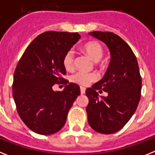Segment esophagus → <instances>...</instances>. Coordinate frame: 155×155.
<instances>
[{
	"label": "esophagus",
	"mask_w": 155,
	"mask_h": 155,
	"mask_svg": "<svg viewBox=\"0 0 155 155\" xmlns=\"http://www.w3.org/2000/svg\"><path fill=\"white\" fill-rule=\"evenodd\" d=\"M85 88L84 87H81V94H85Z\"/></svg>",
	"instance_id": "esophagus-1"
}]
</instances>
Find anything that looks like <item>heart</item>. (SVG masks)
I'll return each mask as SVG.
<instances>
[{
    "label": "heart",
    "mask_w": 155,
    "mask_h": 155,
    "mask_svg": "<svg viewBox=\"0 0 155 155\" xmlns=\"http://www.w3.org/2000/svg\"><path fill=\"white\" fill-rule=\"evenodd\" d=\"M82 51L85 52L86 54L91 58L94 62H98L101 59L104 54V49L101 43H99L97 41H91L88 42L85 44H84L82 47ZM62 64L65 69L67 70H72L74 68V53L72 51H69L66 52V54L64 55L63 59H62ZM97 77L95 74H88V73L79 72L75 73L70 78V80L73 82L77 83L78 85L86 86L89 85L90 83L97 80Z\"/></svg>",
    "instance_id": "b5f03b06"
}]
</instances>
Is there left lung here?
<instances>
[{
  "instance_id": "1",
  "label": "left lung",
  "mask_w": 155,
  "mask_h": 155,
  "mask_svg": "<svg viewBox=\"0 0 155 155\" xmlns=\"http://www.w3.org/2000/svg\"><path fill=\"white\" fill-rule=\"evenodd\" d=\"M103 42L110 51L111 62L101 80L85 91L88 122L94 131L112 134L120 131L135 113L141 97L142 78L139 64L131 47L112 32H89ZM101 89L107 97L98 96Z\"/></svg>"
}]
</instances>
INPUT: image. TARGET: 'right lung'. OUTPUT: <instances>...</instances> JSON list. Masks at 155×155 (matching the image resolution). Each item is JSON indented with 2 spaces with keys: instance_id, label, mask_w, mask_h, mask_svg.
I'll use <instances>...</instances> for the list:
<instances>
[{
  "instance_id": "add662e5",
  "label": "right lung",
  "mask_w": 155,
  "mask_h": 155,
  "mask_svg": "<svg viewBox=\"0 0 155 155\" xmlns=\"http://www.w3.org/2000/svg\"><path fill=\"white\" fill-rule=\"evenodd\" d=\"M80 38L77 32L40 34L18 62L12 85L14 101L20 119L37 134L48 135L61 130L80 95V87L72 82L62 92L53 90L54 84L65 81L61 78L66 74L62 59Z\"/></svg>"
}]
</instances>
